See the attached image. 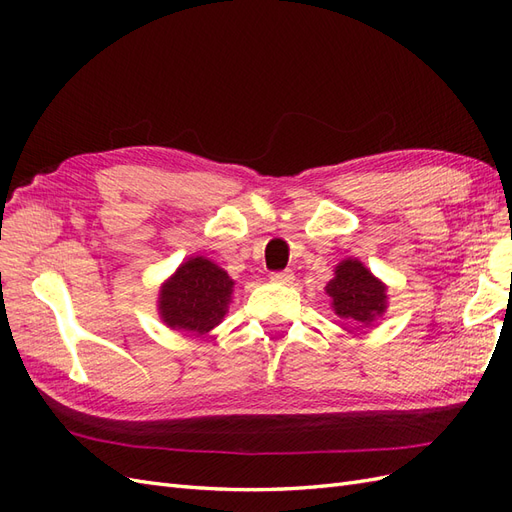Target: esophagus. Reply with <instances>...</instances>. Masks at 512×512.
<instances>
[{"label":"esophagus","instance_id":"1","mask_svg":"<svg viewBox=\"0 0 512 512\" xmlns=\"http://www.w3.org/2000/svg\"><path fill=\"white\" fill-rule=\"evenodd\" d=\"M292 280H294V273L292 271H275V273H271V282L290 284Z\"/></svg>","mask_w":512,"mask_h":512}]
</instances>
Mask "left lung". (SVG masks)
<instances>
[{
	"label": "left lung",
	"instance_id": "left-lung-1",
	"mask_svg": "<svg viewBox=\"0 0 512 512\" xmlns=\"http://www.w3.org/2000/svg\"><path fill=\"white\" fill-rule=\"evenodd\" d=\"M327 294L339 318L365 327L386 309V288L352 258L339 262L335 277L327 284Z\"/></svg>",
	"mask_w": 512,
	"mask_h": 512
}]
</instances>
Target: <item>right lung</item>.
Listing matches in <instances>:
<instances>
[{"label":"right lung","mask_w":512,"mask_h":512,"mask_svg":"<svg viewBox=\"0 0 512 512\" xmlns=\"http://www.w3.org/2000/svg\"><path fill=\"white\" fill-rule=\"evenodd\" d=\"M232 282L211 260L183 262L160 292V314L168 327L203 335L220 324L230 303Z\"/></svg>","instance_id":"add662e5"}]
</instances>
